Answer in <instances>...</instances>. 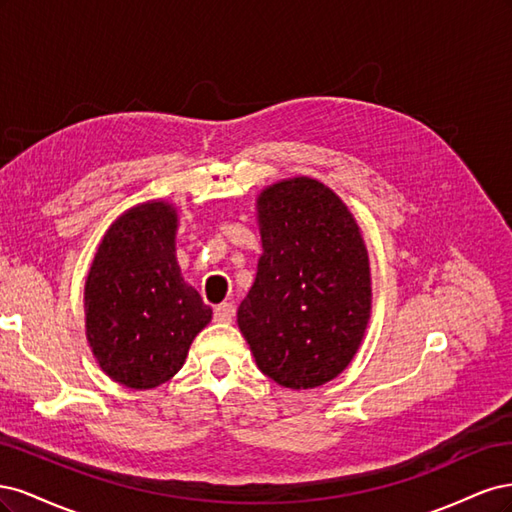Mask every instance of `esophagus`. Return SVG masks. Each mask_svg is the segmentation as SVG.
Returning a JSON list of instances; mask_svg holds the SVG:
<instances>
[{"instance_id": "34e87169", "label": "esophagus", "mask_w": 512, "mask_h": 512, "mask_svg": "<svg viewBox=\"0 0 512 512\" xmlns=\"http://www.w3.org/2000/svg\"><path fill=\"white\" fill-rule=\"evenodd\" d=\"M213 318L218 320V322H224V324L232 322V318H235V305H232V303H220L218 307H215Z\"/></svg>"}]
</instances>
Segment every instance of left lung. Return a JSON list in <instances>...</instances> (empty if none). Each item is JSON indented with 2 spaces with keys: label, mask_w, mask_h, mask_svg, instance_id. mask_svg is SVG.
I'll return each mask as SVG.
<instances>
[{
  "label": "left lung",
  "mask_w": 512,
  "mask_h": 512,
  "mask_svg": "<svg viewBox=\"0 0 512 512\" xmlns=\"http://www.w3.org/2000/svg\"><path fill=\"white\" fill-rule=\"evenodd\" d=\"M256 280L237 309L262 374L292 391L337 378L371 316L369 254L354 215L329 185L282 179L256 198Z\"/></svg>",
  "instance_id": "left-lung-1"
}]
</instances>
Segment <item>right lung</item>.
I'll return each mask as SVG.
<instances>
[{
    "mask_svg": "<svg viewBox=\"0 0 512 512\" xmlns=\"http://www.w3.org/2000/svg\"><path fill=\"white\" fill-rule=\"evenodd\" d=\"M179 213L147 200L108 226L85 280V333L104 374L134 391L168 382L188 359L211 307L183 280Z\"/></svg>",
    "mask_w": 512,
    "mask_h": 512,
    "instance_id": "1",
    "label": "right lung"
}]
</instances>
